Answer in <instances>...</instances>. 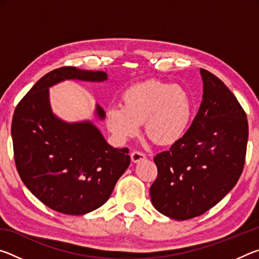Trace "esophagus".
<instances>
[{"instance_id": "esophagus-1", "label": "esophagus", "mask_w": 259, "mask_h": 259, "mask_svg": "<svg viewBox=\"0 0 259 259\" xmlns=\"http://www.w3.org/2000/svg\"><path fill=\"white\" fill-rule=\"evenodd\" d=\"M130 156H131V160H133V162H135V163H137V162H140V161L146 159V155L144 154L143 152H139V151L131 152Z\"/></svg>"}]
</instances>
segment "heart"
I'll return each instance as SVG.
<instances>
[{"label": "heart", "instance_id": "1", "mask_svg": "<svg viewBox=\"0 0 259 259\" xmlns=\"http://www.w3.org/2000/svg\"><path fill=\"white\" fill-rule=\"evenodd\" d=\"M193 103L183 87L150 80L126 89L122 106L106 111V125L119 142L134 138L139 124L145 123L146 135L160 145H171L181 140L192 122Z\"/></svg>", "mask_w": 259, "mask_h": 259}]
</instances>
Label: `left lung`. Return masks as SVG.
Segmentation results:
<instances>
[{
  "label": "left lung",
  "instance_id": "8db88e82",
  "mask_svg": "<svg viewBox=\"0 0 259 259\" xmlns=\"http://www.w3.org/2000/svg\"><path fill=\"white\" fill-rule=\"evenodd\" d=\"M202 102L185 136L154 157L157 177L150 188L154 208L186 221L208 211L238 183L248 143L243 108L224 82L200 69Z\"/></svg>",
  "mask_w": 259,
  "mask_h": 259
}]
</instances>
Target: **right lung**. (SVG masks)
Listing matches in <instances>:
<instances>
[{
    "label": "right lung",
    "mask_w": 259,
    "mask_h": 259,
    "mask_svg": "<svg viewBox=\"0 0 259 259\" xmlns=\"http://www.w3.org/2000/svg\"><path fill=\"white\" fill-rule=\"evenodd\" d=\"M64 80L103 82L107 74L60 67L46 74L17 105L11 125L21 181L47 207L84 214L106 202L130 164L128 148H114L90 121L67 123L51 111L49 88ZM100 120L103 108L96 107Z\"/></svg>",
    "instance_id": "add662e5"
}]
</instances>
